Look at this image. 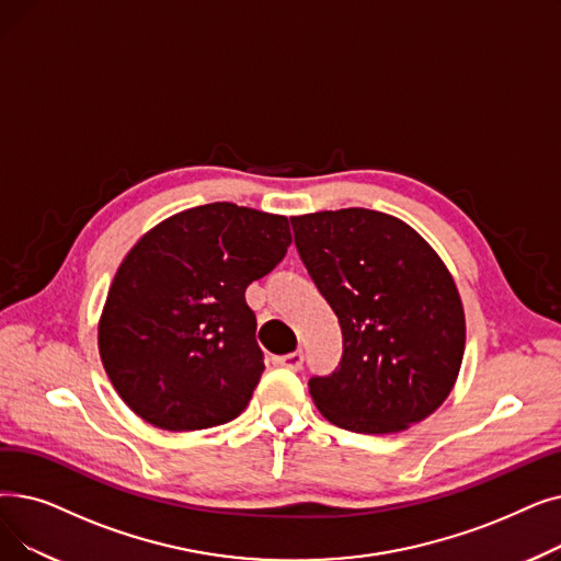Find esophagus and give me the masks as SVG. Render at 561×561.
<instances>
[{
    "mask_svg": "<svg viewBox=\"0 0 561 561\" xmlns=\"http://www.w3.org/2000/svg\"><path fill=\"white\" fill-rule=\"evenodd\" d=\"M273 364H275V367H284V369H290V371H300L302 369V353L296 351V353L273 357Z\"/></svg>",
    "mask_w": 561,
    "mask_h": 561,
    "instance_id": "1",
    "label": "esophagus"
}]
</instances>
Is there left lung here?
<instances>
[{"instance_id":"1","label":"left lung","mask_w":561,"mask_h":561,"mask_svg":"<svg viewBox=\"0 0 561 561\" xmlns=\"http://www.w3.org/2000/svg\"><path fill=\"white\" fill-rule=\"evenodd\" d=\"M298 252L334 309L344 357L309 394L334 426L399 433L440 408L466 353L449 267L394 215L369 208L290 217Z\"/></svg>"}]
</instances>
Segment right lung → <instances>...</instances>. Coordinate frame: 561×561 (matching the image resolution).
<instances>
[{
    "label": "right lung",
    "mask_w": 561,
    "mask_h": 561,
    "mask_svg": "<svg viewBox=\"0 0 561 561\" xmlns=\"http://www.w3.org/2000/svg\"><path fill=\"white\" fill-rule=\"evenodd\" d=\"M290 245L288 217L229 202L181 210L121 261L99 321L116 394L162 431L236 420L263 374L245 288Z\"/></svg>",
    "instance_id": "add662e5"
}]
</instances>
